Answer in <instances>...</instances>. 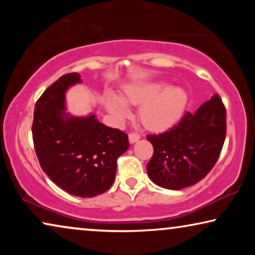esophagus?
I'll use <instances>...</instances> for the list:
<instances>
[{
	"label": "esophagus",
	"mask_w": 255,
	"mask_h": 255,
	"mask_svg": "<svg viewBox=\"0 0 255 255\" xmlns=\"http://www.w3.org/2000/svg\"><path fill=\"white\" fill-rule=\"evenodd\" d=\"M139 139H140V135L138 133H134V132H132V133L128 134V141L131 142V144H134V142H137Z\"/></svg>",
	"instance_id": "1"
}]
</instances>
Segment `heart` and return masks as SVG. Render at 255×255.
<instances>
[{
    "mask_svg": "<svg viewBox=\"0 0 255 255\" xmlns=\"http://www.w3.org/2000/svg\"><path fill=\"white\" fill-rule=\"evenodd\" d=\"M144 104L139 109L141 123L151 130L168 128L181 117L187 106V95L181 88H169L165 82H144L124 89L122 100L107 94L104 103L118 121L127 117L128 107Z\"/></svg>",
    "mask_w": 255,
    "mask_h": 255,
    "instance_id": "1",
    "label": "heart"
}]
</instances>
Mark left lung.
Returning a JSON list of instances; mask_svg holds the SVG:
<instances>
[{
	"label": "left lung",
	"mask_w": 255,
	"mask_h": 255,
	"mask_svg": "<svg viewBox=\"0 0 255 255\" xmlns=\"http://www.w3.org/2000/svg\"><path fill=\"white\" fill-rule=\"evenodd\" d=\"M226 135V110L218 95L187 113L175 127L148 134L154 148L147 174L156 186L180 190L201 181L217 162Z\"/></svg>",
	"instance_id": "8db88e82"
}]
</instances>
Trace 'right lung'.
Wrapping results in <instances>:
<instances>
[{
	"label": "right lung",
	"instance_id": "add662e5",
	"mask_svg": "<svg viewBox=\"0 0 255 255\" xmlns=\"http://www.w3.org/2000/svg\"><path fill=\"white\" fill-rule=\"evenodd\" d=\"M81 83L78 73L62 75L34 107L32 138L46 175L68 194L94 197L113 186L117 159L128 148V134L100 123L94 114L66 113V92Z\"/></svg>",
	"mask_w": 255,
	"mask_h": 255
}]
</instances>
